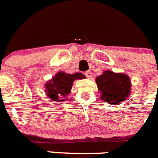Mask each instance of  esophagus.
I'll return each mask as SVG.
<instances>
[{"mask_svg": "<svg viewBox=\"0 0 158 158\" xmlns=\"http://www.w3.org/2000/svg\"><path fill=\"white\" fill-rule=\"evenodd\" d=\"M85 76L87 78H91L92 77V72L91 71H87L85 73Z\"/></svg>", "mask_w": 158, "mask_h": 158, "instance_id": "esophagus-1", "label": "esophagus"}]
</instances>
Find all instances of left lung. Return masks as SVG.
I'll return each mask as SVG.
<instances>
[{"label":"left lung","mask_w":158,"mask_h":158,"mask_svg":"<svg viewBox=\"0 0 158 158\" xmlns=\"http://www.w3.org/2000/svg\"><path fill=\"white\" fill-rule=\"evenodd\" d=\"M96 84L102 93L101 99L111 104L122 103L131 91L129 77L123 73L105 71L96 78Z\"/></svg>","instance_id":"8db88e82"}]
</instances>
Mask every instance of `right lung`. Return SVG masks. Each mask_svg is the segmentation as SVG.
Wrapping results in <instances>:
<instances>
[{"label": "right lung", "instance_id": "right-lung-1", "mask_svg": "<svg viewBox=\"0 0 158 158\" xmlns=\"http://www.w3.org/2000/svg\"><path fill=\"white\" fill-rule=\"evenodd\" d=\"M85 77V76L81 73L67 74L64 72H59L55 77L45 84V92L50 99L56 101L57 103H60L61 101H64V98L71 91L73 81L76 79H83ZM60 98H64V99L59 101Z\"/></svg>", "mask_w": 158, "mask_h": 158}]
</instances>
